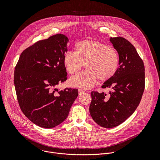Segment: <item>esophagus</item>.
<instances>
[{
	"mask_svg": "<svg viewBox=\"0 0 160 160\" xmlns=\"http://www.w3.org/2000/svg\"><path fill=\"white\" fill-rule=\"evenodd\" d=\"M85 92H86V91H85L84 89H79V93L80 95L82 94V93H84Z\"/></svg>",
	"mask_w": 160,
	"mask_h": 160,
	"instance_id": "34e87169",
	"label": "esophagus"
}]
</instances>
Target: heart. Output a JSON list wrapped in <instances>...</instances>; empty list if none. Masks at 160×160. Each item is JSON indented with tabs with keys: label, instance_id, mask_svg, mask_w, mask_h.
Returning a JSON list of instances; mask_svg holds the SVG:
<instances>
[{
	"label": "heart",
	"instance_id": "obj_1",
	"mask_svg": "<svg viewBox=\"0 0 160 160\" xmlns=\"http://www.w3.org/2000/svg\"><path fill=\"white\" fill-rule=\"evenodd\" d=\"M75 52L68 51L63 57L65 68L71 74H77L84 67L88 69L71 79V84L78 88L89 89L98 79L105 82L115 74L119 63L114 48L94 40H83L75 46Z\"/></svg>",
	"mask_w": 160,
	"mask_h": 160
}]
</instances>
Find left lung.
<instances>
[{"label": "left lung", "instance_id": "8db88e82", "mask_svg": "<svg viewBox=\"0 0 160 160\" xmlns=\"http://www.w3.org/2000/svg\"><path fill=\"white\" fill-rule=\"evenodd\" d=\"M110 41L118 53L119 67L102 88L112 91L108 97L92 92L89 107L93 121L105 128L118 126L133 114L145 89V67L136 48L121 37L110 38Z\"/></svg>", "mask_w": 160, "mask_h": 160}]
</instances>
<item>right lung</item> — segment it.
Segmentation results:
<instances>
[{
    "label": "right lung",
    "mask_w": 160,
    "mask_h": 160,
    "mask_svg": "<svg viewBox=\"0 0 160 160\" xmlns=\"http://www.w3.org/2000/svg\"><path fill=\"white\" fill-rule=\"evenodd\" d=\"M68 38L62 34L39 41L22 53L14 72L20 108L32 122L52 128L63 122L78 96L77 89L58 91L67 79L63 57Z\"/></svg>",
    "instance_id": "add662e5"
}]
</instances>
